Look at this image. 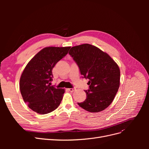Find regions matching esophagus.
Instances as JSON below:
<instances>
[{"instance_id":"esophagus-1","label":"esophagus","mask_w":149,"mask_h":149,"mask_svg":"<svg viewBox=\"0 0 149 149\" xmlns=\"http://www.w3.org/2000/svg\"><path fill=\"white\" fill-rule=\"evenodd\" d=\"M68 90L70 92H73L75 90V88H70V89H68Z\"/></svg>"}]
</instances>
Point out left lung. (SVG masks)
Here are the masks:
<instances>
[{
	"mask_svg": "<svg viewBox=\"0 0 149 149\" xmlns=\"http://www.w3.org/2000/svg\"><path fill=\"white\" fill-rule=\"evenodd\" d=\"M69 54L81 74L89 79V89L84 91L86 99L78 105L91 112L104 110L113 101L119 88V66L107 53L88 43L73 47Z\"/></svg>",
	"mask_w": 149,
	"mask_h": 149,
	"instance_id": "1",
	"label": "left lung"
}]
</instances>
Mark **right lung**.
Returning <instances> with one entry per match:
<instances>
[{
  "mask_svg": "<svg viewBox=\"0 0 149 149\" xmlns=\"http://www.w3.org/2000/svg\"><path fill=\"white\" fill-rule=\"evenodd\" d=\"M71 47H49L41 49L31 58L22 72L20 90L23 100L31 110L45 114L60 104L65 89L50 86L52 70L67 55Z\"/></svg>",
  "mask_w": 149,
  "mask_h": 149,
  "instance_id": "obj_1",
  "label": "right lung"
}]
</instances>
